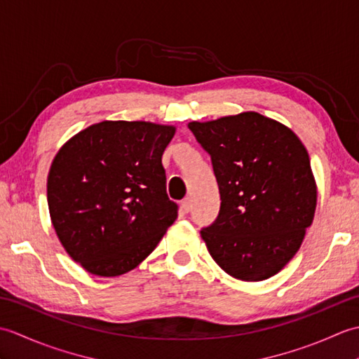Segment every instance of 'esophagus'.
I'll list each match as a JSON object with an SVG mask.
<instances>
[{
	"label": "esophagus",
	"mask_w": 359,
	"mask_h": 359,
	"mask_svg": "<svg viewBox=\"0 0 359 359\" xmlns=\"http://www.w3.org/2000/svg\"><path fill=\"white\" fill-rule=\"evenodd\" d=\"M180 208H182V211H184V212H188L189 210H191V199H189V197H187V199L182 201Z\"/></svg>",
	"instance_id": "1"
}]
</instances>
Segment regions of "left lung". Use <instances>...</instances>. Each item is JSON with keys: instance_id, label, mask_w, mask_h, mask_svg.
Returning <instances> with one entry per match:
<instances>
[{"instance_id": "obj_1", "label": "left lung", "mask_w": 359, "mask_h": 359, "mask_svg": "<svg viewBox=\"0 0 359 359\" xmlns=\"http://www.w3.org/2000/svg\"><path fill=\"white\" fill-rule=\"evenodd\" d=\"M211 156L220 210L201 236L230 276L256 282L290 262L313 222L316 182L297 135L257 112L188 123Z\"/></svg>"}]
</instances>
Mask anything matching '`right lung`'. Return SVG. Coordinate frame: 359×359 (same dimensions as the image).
<instances>
[{"mask_svg":"<svg viewBox=\"0 0 359 359\" xmlns=\"http://www.w3.org/2000/svg\"><path fill=\"white\" fill-rule=\"evenodd\" d=\"M175 128L104 120L67 140L50 165L48 205L60 242L95 276L135 269L177 219L163 151Z\"/></svg>","mask_w":359,"mask_h":359,"instance_id":"add662e5","label":"right lung"}]
</instances>
